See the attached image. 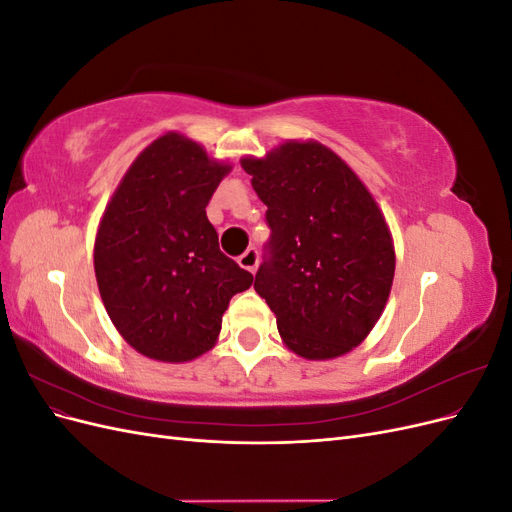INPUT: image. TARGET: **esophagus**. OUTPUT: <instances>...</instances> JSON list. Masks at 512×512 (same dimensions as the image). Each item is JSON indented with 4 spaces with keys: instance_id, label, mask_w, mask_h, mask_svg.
Listing matches in <instances>:
<instances>
[{
    "instance_id": "obj_1",
    "label": "esophagus",
    "mask_w": 512,
    "mask_h": 512,
    "mask_svg": "<svg viewBox=\"0 0 512 512\" xmlns=\"http://www.w3.org/2000/svg\"><path fill=\"white\" fill-rule=\"evenodd\" d=\"M239 265H241L245 271H250V273L256 271V267H258V250H256V247H250V250L243 252V254L239 256Z\"/></svg>"
}]
</instances>
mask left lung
Instances as JSON below:
<instances>
[{"label": "left lung", "mask_w": 512, "mask_h": 512, "mask_svg": "<svg viewBox=\"0 0 512 512\" xmlns=\"http://www.w3.org/2000/svg\"><path fill=\"white\" fill-rule=\"evenodd\" d=\"M241 166L267 205L273 235L254 288L282 342L307 361L350 352L376 327L395 275V245L376 198L318 141H286Z\"/></svg>", "instance_id": "8db88e82"}]
</instances>
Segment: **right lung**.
<instances>
[{"label":"right lung","instance_id":"add662e5","mask_svg":"<svg viewBox=\"0 0 512 512\" xmlns=\"http://www.w3.org/2000/svg\"><path fill=\"white\" fill-rule=\"evenodd\" d=\"M232 166L166 132L147 145L108 200L94 243L106 314L147 359L185 363L218 342L232 294L254 275L220 252L205 207Z\"/></svg>","mask_w":512,"mask_h":512}]
</instances>
